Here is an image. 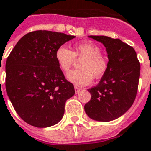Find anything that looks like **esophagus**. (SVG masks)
Returning <instances> with one entry per match:
<instances>
[{
  "mask_svg": "<svg viewBox=\"0 0 151 151\" xmlns=\"http://www.w3.org/2000/svg\"><path fill=\"white\" fill-rule=\"evenodd\" d=\"M81 90V88H79V87H75V91H76V93H79L80 92V91Z\"/></svg>",
  "mask_w": 151,
  "mask_h": 151,
  "instance_id": "34e87169",
  "label": "esophagus"
}]
</instances>
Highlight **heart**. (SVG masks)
Segmentation results:
<instances>
[{
	"instance_id": "1",
	"label": "heart",
	"mask_w": 151,
	"mask_h": 151,
	"mask_svg": "<svg viewBox=\"0 0 151 151\" xmlns=\"http://www.w3.org/2000/svg\"><path fill=\"white\" fill-rule=\"evenodd\" d=\"M55 60L60 69L64 72L71 70L76 60H82L80 70L70 71L67 79L77 86L89 84L93 76L98 79L106 72L108 62L106 58L100 54V48L91 43H80L73 47L72 51L66 47H59L55 54Z\"/></svg>"
}]
</instances>
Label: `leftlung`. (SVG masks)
<instances>
[{
    "mask_svg": "<svg viewBox=\"0 0 151 151\" xmlns=\"http://www.w3.org/2000/svg\"><path fill=\"white\" fill-rule=\"evenodd\" d=\"M105 46L108 67L97 86L88 89L91 99L85 104L88 116L109 122L125 114L132 106L139 86L140 63L134 49L119 39L90 36Z\"/></svg>",
    "mask_w": 151,
    "mask_h": 151,
    "instance_id": "left-lung-1",
    "label": "left lung"
}]
</instances>
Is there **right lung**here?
<instances>
[{"mask_svg":"<svg viewBox=\"0 0 151 151\" xmlns=\"http://www.w3.org/2000/svg\"><path fill=\"white\" fill-rule=\"evenodd\" d=\"M75 36L38 30L24 35L7 58L5 88L14 109L36 127L59 123L74 86L65 79L55 51Z\"/></svg>","mask_w":151,"mask_h":151,"instance_id":"obj_1","label":"right lung"}]
</instances>
